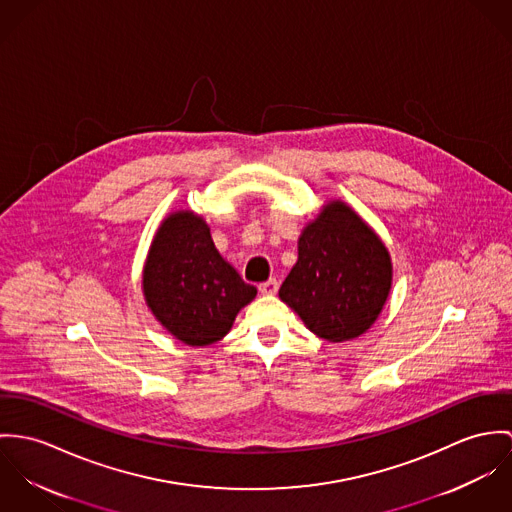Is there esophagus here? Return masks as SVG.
Here are the masks:
<instances>
[{
  "instance_id": "esophagus-1",
  "label": "esophagus",
  "mask_w": 512,
  "mask_h": 512,
  "mask_svg": "<svg viewBox=\"0 0 512 512\" xmlns=\"http://www.w3.org/2000/svg\"><path fill=\"white\" fill-rule=\"evenodd\" d=\"M277 290H279V283L275 281V279H269L267 283H261L259 284V292L261 294H277Z\"/></svg>"
}]
</instances>
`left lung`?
I'll return each instance as SVG.
<instances>
[{"label": "left lung", "instance_id": "obj_1", "mask_svg": "<svg viewBox=\"0 0 512 512\" xmlns=\"http://www.w3.org/2000/svg\"><path fill=\"white\" fill-rule=\"evenodd\" d=\"M393 286L387 245L349 204L330 200L298 237V259L279 290L304 326L341 343L365 334Z\"/></svg>", "mask_w": 512, "mask_h": 512}]
</instances>
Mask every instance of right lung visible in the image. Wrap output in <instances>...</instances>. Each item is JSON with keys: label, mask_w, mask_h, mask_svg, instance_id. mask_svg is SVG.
Here are the masks:
<instances>
[{"label": "right lung", "mask_w": 512, "mask_h": 512, "mask_svg": "<svg viewBox=\"0 0 512 512\" xmlns=\"http://www.w3.org/2000/svg\"><path fill=\"white\" fill-rule=\"evenodd\" d=\"M141 279L151 314L192 347L222 340L239 310L257 296V288L243 283L220 255L206 220L192 210H174L161 222Z\"/></svg>", "instance_id": "add662e5"}]
</instances>
